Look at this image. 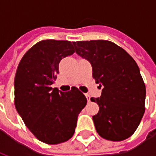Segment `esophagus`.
<instances>
[{
	"instance_id": "34e87169",
	"label": "esophagus",
	"mask_w": 156,
	"mask_h": 156,
	"mask_svg": "<svg viewBox=\"0 0 156 156\" xmlns=\"http://www.w3.org/2000/svg\"><path fill=\"white\" fill-rule=\"evenodd\" d=\"M85 96H86V98H87L88 102H90V96H89L88 94H85Z\"/></svg>"
}]
</instances>
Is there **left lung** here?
<instances>
[{
  "label": "left lung",
  "mask_w": 156,
  "mask_h": 156,
  "mask_svg": "<svg viewBox=\"0 0 156 156\" xmlns=\"http://www.w3.org/2000/svg\"><path fill=\"white\" fill-rule=\"evenodd\" d=\"M76 53L92 65L93 78L100 88L99 106L93 116L98 134L121 141L130 137L144 114L145 85L136 62L124 49L106 40L73 41Z\"/></svg>",
  "instance_id": "8db88e82"
}]
</instances>
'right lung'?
Masks as SVG:
<instances>
[{"mask_svg":"<svg viewBox=\"0 0 156 156\" xmlns=\"http://www.w3.org/2000/svg\"><path fill=\"white\" fill-rule=\"evenodd\" d=\"M71 41L42 40L22 57L15 80V107L29 130L48 144L65 142L73 135L78 114L87 98L77 88H52L62 59L74 53Z\"/></svg>","mask_w":156,"mask_h":156,"instance_id":"1","label":"right lung"}]
</instances>
